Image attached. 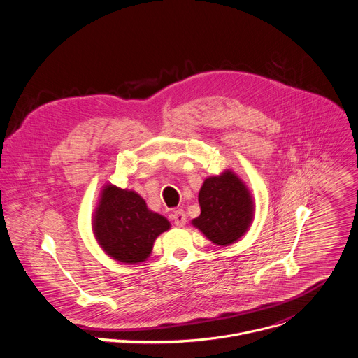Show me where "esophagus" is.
Returning a JSON list of instances; mask_svg holds the SVG:
<instances>
[{
  "label": "esophagus",
  "mask_w": 358,
  "mask_h": 358,
  "mask_svg": "<svg viewBox=\"0 0 358 358\" xmlns=\"http://www.w3.org/2000/svg\"><path fill=\"white\" fill-rule=\"evenodd\" d=\"M173 220H174V224H176L177 227H184L185 223H187L185 212H184L182 209L174 210V213H173Z\"/></svg>",
  "instance_id": "1"
}]
</instances>
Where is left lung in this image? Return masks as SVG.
Returning <instances> with one entry per match:
<instances>
[{
	"label": "left lung",
	"instance_id": "obj_1",
	"mask_svg": "<svg viewBox=\"0 0 358 358\" xmlns=\"http://www.w3.org/2000/svg\"><path fill=\"white\" fill-rule=\"evenodd\" d=\"M198 201L201 215L191 223L216 245L238 241L254 220V198L233 170L226 169L219 176L205 178Z\"/></svg>",
	"mask_w": 358,
	"mask_h": 358
}]
</instances>
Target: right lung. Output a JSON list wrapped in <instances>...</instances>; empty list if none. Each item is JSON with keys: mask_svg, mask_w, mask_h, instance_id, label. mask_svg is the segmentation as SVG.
Listing matches in <instances>:
<instances>
[{"mask_svg": "<svg viewBox=\"0 0 358 358\" xmlns=\"http://www.w3.org/2000/svg\"><path fill=\"white\" fill-rule=\"evenodd\" d=\"M170 227V222L152 212L138 192L110 182L100 192L92 220L100 248L114 261L127 265L146 261L155 240Z\"/></svg>", "mask_w": 358, "mask_h": 358, "instance_id": "obj_1", "label": "right lung"}]
</instances>
